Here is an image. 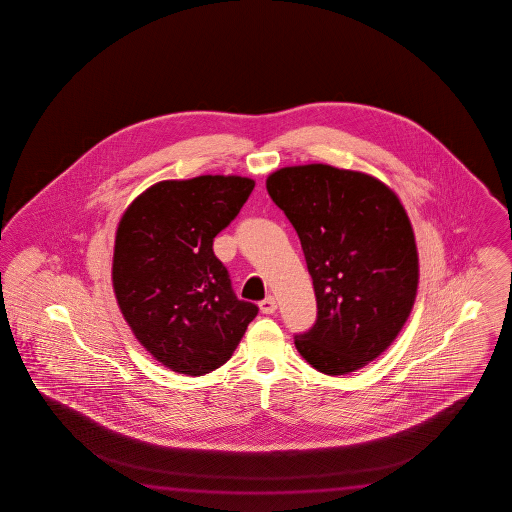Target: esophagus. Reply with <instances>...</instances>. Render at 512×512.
<instances>
[{
    "instance_id": "34e87169",
    "label": "esophagus",
    "mask_w": 512,
    "mask_h": 512,
    "mask_svg": "<svg viewBox=\"0 0 512 512\" xmlns=\"http://www.w3.org/2000/svg\"><path fill=\"white\" fill-rule=\"evenodd\" d=\"M261 313H265V315H270V313L276 312L278 310V303H276V299L274 297H267V299H263L260 303Z\"/></svg>"
}]
</instances>
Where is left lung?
Instances as JSON below:
<instances>
[{"label":"left lung","instance_id":"1","mask_svg":"<svg viewBox=\"0 0 512 512\" xmlns=\"http://www.w3.org/2000/svg\"><path fill=\"white\" fill-rule=\"evenodd\" d=\"M267 191L297 231L317 297V321L295 347L321 373H355L394 342L416 301L407 211L373 175L322 163L276 170Z\"/></svg>","mask_w":512,"mask_h":512}]
</instances>
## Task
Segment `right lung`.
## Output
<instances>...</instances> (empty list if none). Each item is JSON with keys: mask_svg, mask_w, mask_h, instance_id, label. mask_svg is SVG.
<instances>
[{"mask_svg": "<svg viewBox=\"0 0 512 512\" xmlns=\"http://www.w3.org/2000/svg\"><path fill=\"white\" fill-rule=\"evenodd\" d=\"M254 181L200 175L152 184L116 229L113 288L139 344L170 371L202 376L226 364L258 306L240 301L213 238L240 213Z\"/></svg>", "mask_w": 512, "mask_h": 512, "instance_id": "add662e5", "label": "right lung"}]
</instances>
